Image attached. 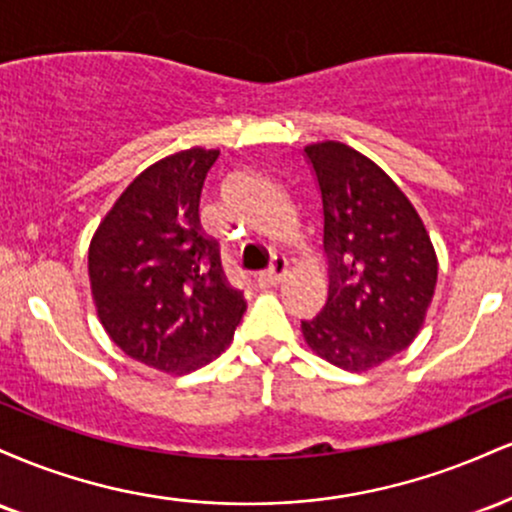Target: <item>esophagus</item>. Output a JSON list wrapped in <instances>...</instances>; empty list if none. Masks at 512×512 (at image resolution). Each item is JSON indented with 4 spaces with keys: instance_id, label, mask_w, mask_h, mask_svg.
<instances>
[{
    "instance_id": "1",
    "label": "esophagus",
    "mask_w": 512,
    "mask_h": 512,
    "mask_svg": "<svg viewBox=\"0 0 512 512\" xmlns=\"http://www.w3.org/2000/svg\"><path fill=\"white\" fill-rule=\"evenodd\" d=\"M286 276V260L284 257H274L272 267H269V272H262L257 274V286H276L281 284Z\"/></svg>"
}]
</instances>
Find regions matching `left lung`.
Returning <instances> with one entry per match:
<instances>
[{
  "label": "left lung",
  "instance_id": "left-lung-1",
  "mask_svg": "<svg viewBox=\"0 0 512 512\" xmlns=\"http://www.w3.org/2000/svg\"><path fill=\"white\" fill-rule=\"evenodd\" d=\"M322 197L330 293L301 322L310 351L363 373L383 366L424 327L438 257L419 211L378 163L342 142L305 146Z\"/></svg>",
  "mask_w": 512,
  "mask_h": 512
}]
</instances>
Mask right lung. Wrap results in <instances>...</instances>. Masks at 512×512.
I'll use <instances>...</instances> for the list:
<instances>
[{
    "mask_svg": "<svg viewBox=\"0 0 512 512\" xmlns=\"http://www.w3.org/2000/svg\"><path fill=\"white\" fill-rule=\"evenodd\" d=\"M219 149L161 158L125 187L88 245L98 320L134 361L170 375L207 366L243 320L219 243L202 231L199 195Z\"/></svg>",
    "mask_w": 512,
    "mask_h": 512,
    "instance_id": "add662e5",
    "label": "right lung"
}]
</instances>
